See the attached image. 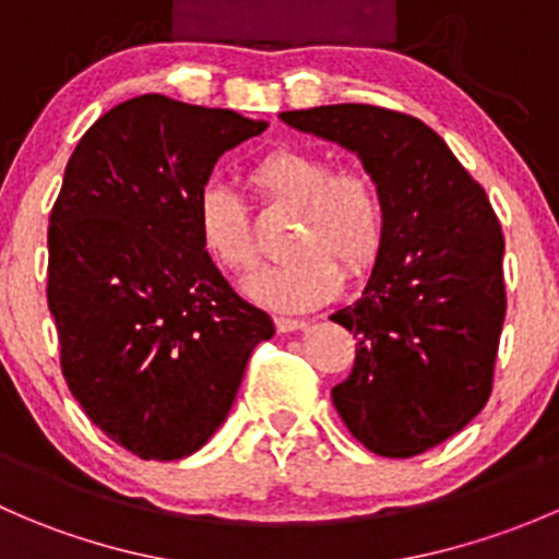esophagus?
<instances>
[{
	"label": "esophagus",
	"mask_w": 559,
	"mask_h": 559,
	"mask_svg": "<svg viewBox=\"0 0 559 559\" xmlns=\"http://www.w3.org/2000/svg\"><path fill=\"white\" fill-rule=\"evenodd\" d=\"M308 321L302 319H289V316H275V330L278 332H297V330H306Z\"/></svg>",
	"instance_id": "esophagus-1"
}]
</instances>
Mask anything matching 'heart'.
<instances>
[{
    "label": "heart",
    "instance_id": "b5f03b06",
    "mask_svg": "<svg viewBox=\"0 0 559 559\" xmlns=\"http://www.w3.org/2000/svg\"><path fill=\"white\" fill-rule=\"evenodd\" d=\"M248 183L262 200L295 207L286 235L292 257L264 267L246 295L275 311H311L332 300L348 278H362L384 246L386 213L379 183L357 167H335L319 151L275 148L251 167ZM197 233L205 251L229 273L259 264L257 227L248 205L227 186L197 197Z\"/></svg>",
    "mask_w": 559,
    "mask_h": 559
}]
</instances>
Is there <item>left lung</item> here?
<instances>
[{
  "instance_id": "obj_1",
  "label": "left lung",
  "mask_w": 559,
  "mask_h": 559,
  "mask_svg": "<svg viewBox=\"0 0 559 559\" xmlns=\"http://www.w3.org/2000/svg\"><path fill=\"white\" fill-rule=\"evenodd\" d=\"M354 151L384 200V246L362 297L330 316L357 337L332 403L381 456L460 432L492 392L506 319L503 233L481 186L425 121L376 105L281 112Z\"/></svg>"
}]
</instances>
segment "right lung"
Wrapping results in <instances>:
<instances>
[{
    "label": "right lung",
    "mask_w": 559,
    "mask_h": 559,
    "mask_svg": "<svg viewBox=\"0 0 559 559\" xmlns=\"http://www.w3.org/2000/svg\"><path fill=\"white\" fill-rule=\"evenodd\" d=\"M267 129L143 94L72 151L48 227V308L72 397L140 460H180L222 427L275 332L207 257L197 197L224 151Z\"/></svg>",
    "instance_id": "right-lung-1"
}]
</instances>
